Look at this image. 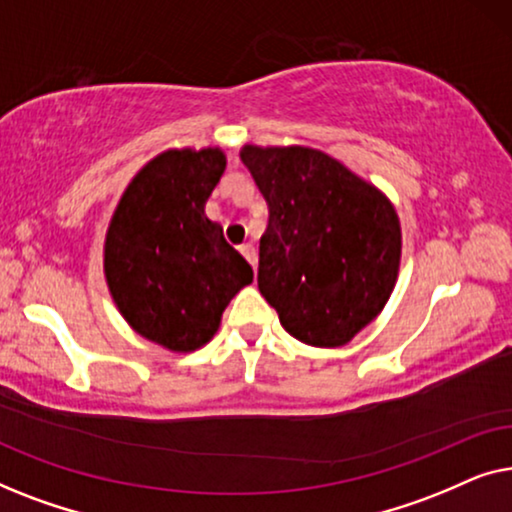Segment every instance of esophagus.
Instances as JSON below:
<instances>
[{"label":"esophagus","instance_id":"34e87169","mask_svg":"<svg viewBox=\"0 0 512 512\" xmlns=\"http://www.w3.org/2000/svg\"><path fill=\"white\" fill-rule=\"evenodd\" d=\"M240 254H242L244 258H247V261H249L251 265H256V249H254V244H242Z\"/></svg>","mask_w":512,"mask_h":512}]
</instances>
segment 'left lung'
I'll return each mask as SVG.
<instances>
[{"label": "left lung", "mask_w": 512, "mask_h": 512, "mask_svg": "<svg viewBox=\"0 0 512 512\" xmlns=\"http://www.w3.org/2000/svg\"><path fill=\"white\" fill-rule=\"evenodd\" d=\"M268 228L258 289L293 338L347 345L391 296L401 263L396 209L338 160L305 146H244Z\"/></svg>", "instance_id": "left-lung-1"}]
</instances>
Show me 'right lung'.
Here are the masks:
<instances>
[{
    "label": "right lung",
    "instance_id": "obj_1",
    "mask_svg": "<svg viewBox=\"0 0 512 512\" xmlns=\"http://www.w3.org/2000/svg\"><path fill=\"white\" fill-rule=\"evenodd\" d=\"M226 170L219 149L165 151L125 188L104 242V275L125 321L172 352L212 340L254 270L205 202Z\"/></svg>",
    "mask_w": 512,
    "mask_h": 512
}]
</instances>
